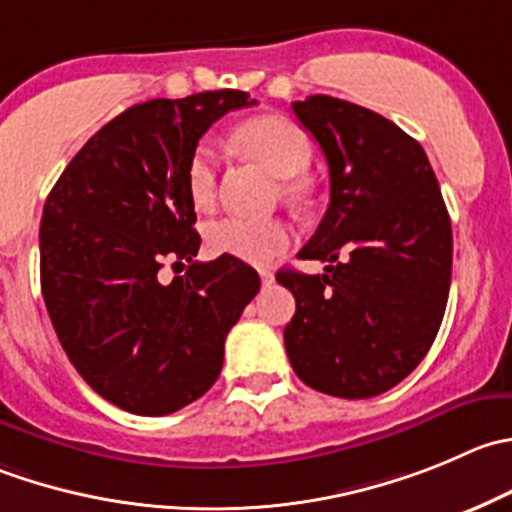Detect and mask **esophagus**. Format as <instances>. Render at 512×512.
Here are the masks:
<instances>
[{
  "instance_id": "1",
  "label": "esophagus",
  "mask_w": 512,
  "mask_h": 512,
  "mask_svg": "<svg viewBox=\"0 0 512 512\" xmlns=\"http://www.w3.org/2000/svg\"><path fill=\"white\" fill-rule=\"evenodd\" d=\"M260 277H262V287H270L272 282H275V272L272 270H262Z\"/></svg>"
}]
</instances>
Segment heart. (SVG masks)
Wrapping results in <instances>:
<instances>
[{"label":"heart","instance_id":"b5f03b06","mask_svg":"<svg viewBox=\"0 0 512 512\" xmlns=\"http://www.w3.org/2000/svg\"><path fill=\"white\" fill-rule=\"evenodd\" d=\"M237 150L280 177V192L287 200H302L307 182L300 175L312 160V145L305 132L282 114H262L247 119L235 132ZM185 187L197 210L212 207L217 195V150L212 140L192 147L185 165ZM205 242L212 255L235 257L250 265H265L290 245V227L282 220H245L222 217L207 225Z\"/></svg>","mask_w":512,"mask_h":512}]
</instances>
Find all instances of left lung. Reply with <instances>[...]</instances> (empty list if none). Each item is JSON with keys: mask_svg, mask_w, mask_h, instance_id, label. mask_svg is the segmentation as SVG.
<instances>
[{"mask_svg": "<svg viewBox=\"0 0 512 512\" xmlns=\"http://www.w3.org/2000/svg\"><path fill=\"white\" fill-rule=\"evenodd\" d=\"M330 167V205L302 260L325 275L280 270L295 295L285 350L305 385L375 398L428 355L453 272V230L428 155L398 124L345 99L292 102Z\"/></svg>", "mask_w": 512, "mask_h": 512, "instance_id": "left-lung-1", "label": "left lung"}]
</instances>
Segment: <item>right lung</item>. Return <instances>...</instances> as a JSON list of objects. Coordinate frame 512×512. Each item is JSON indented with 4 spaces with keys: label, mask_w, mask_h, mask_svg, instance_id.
<instances>
[{
    "label": "right lung",
    "mask_w": 512,
    "mask_h": 512,
    "mask_svg": "<svg viewBox=\"0 0 512 512\" xmlns=\"http://www.w3.org/2000/svg\"><path fill=\"white\" fill-rule=\"evenodd\" d=\"M237 89L124 109L64 167L39 227V277L54 332L89 388L135 415H170L220 377L225 337L260 275L235 257L197 262L185 187L192 147ZM188 265L172 283L164 260Z\"/></svg>",
    "instance_id": "1"
}]
</instances>
